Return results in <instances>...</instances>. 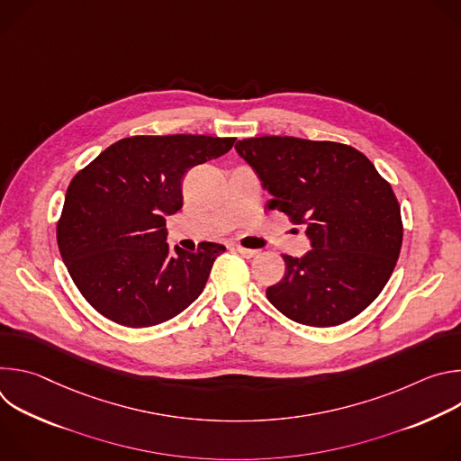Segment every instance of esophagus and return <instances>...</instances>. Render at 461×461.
Returning <instances> with one entry per match:
<instances>
[{
	"instance_id": "esophagus-1",
	"label": "esophagus",
	"mask_w": 461,
	"mask_h": 461,
	"mask_svg": "<svg viewBox=\"0 0 461 461\" xmlns=\"http://www.w3.org/2000/svg\"><path fill=\"white\" fill-rule=\"evenodd\" d=\"M235 249H237V253H240L246 258H251V257H255L258 253L257 249H249V248H242V246H235Z\"/></svg>"
}]
</instances>
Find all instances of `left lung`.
Segmentation results:
<instances>
[{
  "label": "left lung",
  "mask_w": 461,
  "mask_h": 461,
  "mask_svg": "<svg viewBox=\"0 0 461 461\" xmlns=\"http://www.w3.org/2000/svg\"><path fill=\"white\" fill-rule=\"evenodd\" d=\"M268 189L270 210L306 228L312 249L283 255L285 277L267 290L288 319L336 326L361 313L396 267L403 222L396 194L374 164L339 142L258 137L235 144Z\"/></svg>",
  "instance_id": "obj_1"
}]
</instances>
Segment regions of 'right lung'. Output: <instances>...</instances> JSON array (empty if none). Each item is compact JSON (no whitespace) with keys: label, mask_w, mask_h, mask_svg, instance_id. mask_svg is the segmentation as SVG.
<instances>
[{"label":"right lung","mask_w":461,"mask_h":461,"mask_svg":"<svg viewBox=\"0 0 461 461\" xmlns=\"http://www.w3.org/2000/svg\"><path fill=\"white\" fill-rule=\"evenodd\" d=\"M235 139L206 135L129 137L75 175L56 226L58 248L80 294L104 317L155 326L185 310L226 249L166 242V217L182 208V180L228 153Z\"/></svg>","instance_id":"1"}]
</instances>
